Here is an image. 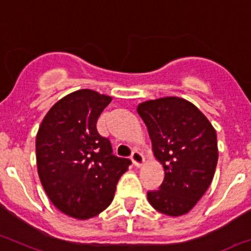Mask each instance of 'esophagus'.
<instances>
[{
	"label": "esophagus",
	"mask_w": 251,
	"mask_h": 251,
	"mask_svg": "<svg viewBox=\"0 0 251 251\" xmlns=\"http://www.w3.org/2000/svg\"><path fill=\"white\" fill-rule=\"evenodd\" d=\"M130 160H132L134 167L139 168L143 164V157H142V154L139 151H133L132 155H130Z\"/></svg>",
	"instance_id": "esophagus-1"
}]
</instances>
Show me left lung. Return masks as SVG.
<instances>
[{
    "mask_svg": "<svg viewBox=\"0 0 251 251\" xmlns=\"http://www.w3.org/2000/svg\"><path fill=\"white\" fill-rule=\"evenodd\" d=\"M148 128L154 155L164 168L151 205L171 217L187 214L210 185L218 163L217 133L194 104L178 97L147 100L137 108Z\"/></svg>",
    "mask_w": 251,
    "mask_h": 251,
    "instance_id": "8db88e82",
    "label": "left lung"
}]
</instances>
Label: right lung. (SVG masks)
<instances>
[{"instance_id": "obj_1", "label": "right lung", "mask_w": 251, "mask_h": 251, "mask_svg": "<svg viewBox=\"0 0 251 251\" xmlns=\"http://www.w3.org/2000/svg\"><path fill=\"white\" fill-rule=\"evenodd\" d=\"M112 98L91 89L68 94L48 110L36 137L37 169L57 209L77 219L104 210L130 160L116 157L97 121Z\"/></svg>"}]
</instances>
